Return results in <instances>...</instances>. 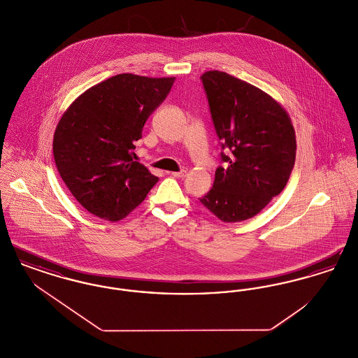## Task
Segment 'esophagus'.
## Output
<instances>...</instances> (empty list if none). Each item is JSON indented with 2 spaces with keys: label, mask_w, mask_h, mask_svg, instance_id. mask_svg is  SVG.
I'll return each mask as SVG.
<instances>
[{
  "label": "esophagus",
  "mask_w": 358,
  "mask_h": 358,
  "mask_svg": "<svg viewBox=\"0 0 358 358\" xmlns=\"http://www.w3.org/2000/svg\"><path fill=\"white\" fill-rule=\"evenodd\" d=\"M169 174H171V176H173V177H177V178H184V177L187 176V171H171Z\"/></svg>",
  "instance_id": "esophagus-1"
}]
</instances>
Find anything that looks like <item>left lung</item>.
Here are the masks:
<instances>
[{
	"label": "left lung",
	"mask_w": 358,
	"mask_h": 358,
	"mask_svg": "<svg viewBox=\"0 0 358 358\" xmlns=\"http://www.w3.org/2000/svg\"><path fill=\"white\" fill-rule=\"evenodd\" d=\"M201 80L227 154L200 203L222 222H244L286 187L295 164V130L283 106L256 85L216 69Z\"/></svg>",
	"instance_id": "obj_1"
}]
</instances>
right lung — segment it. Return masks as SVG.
Returning <instances> with one entry per match:
<instances>
[{
  "label": "right lung",
  "mask_w": 358,
  "mask_h": 358,
  "mask_svg": "<svg viewBox=\"0 0 358 358\" xmlns=\"http://www.w3.org/2000/svg\"><path fill=\"white\" fill-rule=\"evenodd\" d=\"M176 78L120 73L69 104L53 134V157L72 196L90 213L120 222L158 178L134 161V142Z\"/></svg>",
  "instance_id": "obj_1"
}]
</instances>
